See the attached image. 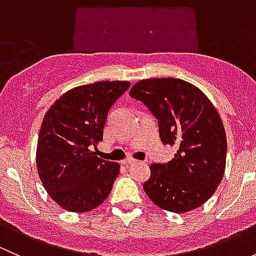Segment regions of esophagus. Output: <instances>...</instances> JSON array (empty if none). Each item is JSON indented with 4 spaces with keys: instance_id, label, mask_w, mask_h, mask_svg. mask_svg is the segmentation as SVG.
Here are the masks:
<instances>
[{
    "instance_id": "1",
    "label": "esophagus",
    "mask_w": 256,
    "mask_h": 256,
    "mask_svg": "<svg viewBox=\"0 0 256 256\" xmlns=\"http://www.w3.org/2000/svg\"><path fill=\"white\" fill-rule=\"evenodd\" d=\"M122 164H125V166H132V164H138V161H135V160H132V158H128V160H125V161H122Z\"/></svg>"
}]
</instances>
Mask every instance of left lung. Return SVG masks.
<instances>
[{"label":"left lung","instance_id":"1","mask_svg":"<svg viewBox=\"0 0 256 256\" xmlns=\"http://www.w3.org/2000/svg\"><path fill=\"white\" fill-rule=\"evenodd\" d=\"M130 96L142 102L158 121L161 141L178 147L167 164H152L144 190L157 207L186 213L204 204L226 171V136L210 100L177 78L136 82Z\"/></svg>","mask_w":256,"mask_h":256}]
</instances>
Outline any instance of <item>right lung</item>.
Instances as JSON below:
<instances>
[{"label":"right lung","instance_id":"right-lung-1","mask_svg":"<svg viewBox=\"0 0 256 256\" xmlns=\"http://www.w3.org/2000/svg\"><path fill=\"white\" fill-rule=\"evenodd\" d=\"M128 88V82L76 86L46 114L38 135V174L52 200L66 210H92L112 192L120 164L99 158L90 148L102 140L108 112Z\"/></svg>","mask_w":256,"mask_h":256}]
</instances>
